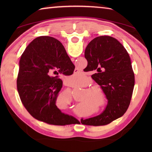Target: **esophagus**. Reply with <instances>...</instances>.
<instances>
[{
  "label": "esophagus",
  "instance_id": "obj_1",
  "mask_svg": "<svg viewBox=\"0 0 152 152\" xmlns=\"http://www.w3.org/2000/svg\"><path fill=\"white\" fill-rule=\"evenodd\" d=\"M75 73H78V72L76 71V72H75Z\"/></svg>",
  "mask_w": 152,
  "mask_h": 152
}]
</instances>
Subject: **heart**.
Here are the masks:
<instances>
[{"label":"heart","mask_w":152,"mask_h":152,"mask_svg":"<svg viewBox=\"0 0 152 152\" xmlns=\"http://www.w3.org/2000/svg\"><path fill=\"white\" fill-rule=\"evenodd\" d=\"M80 77V76H72L70 84L72 85H76L80 83V85L82 87H87L91 85L92 82L87 76H84L79 82L78 80ZM80 101L81 102L78 104V107H96L97 110L103 109L107 103V96L103 88L98 85H93L86 88V91L84 92L83 96L80 99Z\"/></svg>","instance_id":"b5f03b06"}]
</instances>
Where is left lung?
<instances>
[{
	"label": "left lung",
	"instance_id": "8db88e82",
	"mask_svg": "<svg viewBox=\"0 0 152 152\" xmlns=\"http://www.w3.org/2000/svg\"><path fill=\"white\" fill-rule=\"evenodd\" d=\"M84 56L86 68L96 72L92 78L103 88L108 104L101 115L81 121L93 126L109 124L125 114L132 99L135 76L129 55L115 38L100 36L88 43Z\"/></svg>",
	"mask_w": 152,
	"mask_h": 152
}]
</instances>
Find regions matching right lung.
Returning a JSON list of instances; mask_svg holds the SVG:
<instances>
[{"label":"right lung","instance_id":"right-lung-1","mask_svg":"<svg viewBox=\"0 0 152 152\" xmlns=\"http://www.w3.org/2000/svg\"><path fill=\"white\" fill-rule=\"evenodd\" d=\"M74 68L63 45L55 38L41 36L28 45L19 61L17 87L20 101L33 117L53 125L76 121L56 105L63 83L59 74L71 75Z\"/></svg>","mask_w":152,"mask_h":152}]
</instances>
